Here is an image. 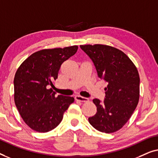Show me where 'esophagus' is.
Instances as JSON below:
<instances>
[{
    "label": "esophagus",
    "instance_id": "34e87169",
    "mask_svg": "<svg viewBox=\"0 0 158 158\" xmlns=\"http://www.w3.org/2000/svg\"><path fill=\"white\" fill-rule=\"evenodd\" d=\"M75 99H76L77 101L81 102H88L89 101L88 98H86V97H81V96H80V95H77V96H75Z\"/></svg>",
    "mask_w": 158,
    "mask_h": 158
}]
</instances>
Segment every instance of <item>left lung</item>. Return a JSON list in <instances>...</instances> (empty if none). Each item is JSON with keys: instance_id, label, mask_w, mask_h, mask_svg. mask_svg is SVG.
<instances>
[{"instance_id": "8db88e82", "label": "left lung", "mask_w": 158, "mask_h": 158, "mask_svg": "<svg viewBox=\"0 0 158 158\" xmlns=\"http://www.w3.org/2000/svg\"><path fill=\"white\" fill-rule=\"evenodd\" d=\"M94 62L98 77L107 83L105 99L93 102L96 114L89 118L93 127L102 132L120 130L132 116L139 99V76L131 59L121 50L104 44L81 45Z\"/></svg>"}]
</instances>
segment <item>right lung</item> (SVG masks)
Listing matches in <instances>:
<instances>
[{
    "label": "right lung",
    "mask_w": 158,
    "mask_h": 158,
    "mask_svg": "<svg viewBox=\"0 0 158 158\" xmlns=\"http://www.w3.org/2000/svg\"><path fill=\"white\" fill-rule=\"evenodd\" d=\"M77 49L78 46L40 50L18 68L13 81L14 102L24 123L33 130L47 132L54 130L74 102L72 97H56L50 86H54L63 62Z\"/></svg>",
    "instance_id": "add662e5"
}]
</instances>
